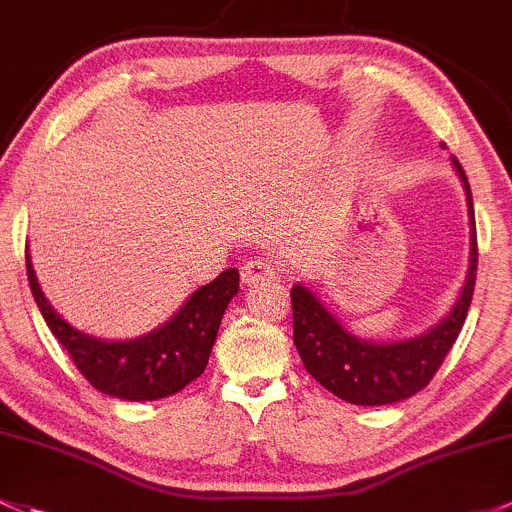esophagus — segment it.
<instances>
[{
  "instance_id": "34e87169",
  "label": "esophagus",
  "mask_w": 512,
  "mask_h": 512,
  "mask_svg": "<svg viewBox=\"0 0 512 512\" xmlns=\"http://www.w3.org/2000/svg\"><path fill=\"white\" fill-rule=\"evenodd\" d=\"M240 277L242 284H247V287L262 282H274V279H279V265L272 257H252V260H247L242 265Z\"/></svg>"
}]
</instances>
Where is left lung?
<instances>
[{
  "mask_svg": "<svg viewBox=\"0 0 512 512\" xmlns=\"http://www.w3.org/2000/svg\"><path fill=\"white\" fill-rule=\"evenodd\" d=\"M469 193L471 213V265L464 289L454 309L444 321L429 328L422 336L400 343H370L351 336L301 284L292 287V319L294 346L301 355L304 368L341 400L353 405H392L414 395L437 375L446 353L459 338L466 314H469L473 287H476L478 247L473 201L464 169L454 161Z\"/></svg>",
  "mask_w": 512,
  "mask_h": 512,
  "instance_id": "8db88e82",
  "label": "left lung"
}]
</instances>
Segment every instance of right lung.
Returning a JSON list of instances; mask_svg holds the SVG:
<instances>
[{
    "label": "right lung",
    "instance_id": "obj_1",
    "mask_svg": "<svg viewBox=\"0 0 512 512\" xmlns=\"http://www.w3.org/2000/svg\"><path fill=\"white\" fill-rule=\"evenodd\" d=\"M26 277L48 328L83 378L105 395L132 402L174 395L206 370L220 319L240 284L238 270L220 272L211 284L193 292L179 314L157 331L134 341L110 343L75 331L53 311L36 282L29 257Z\"/></svg>",
    "mask_w": 512,
    "mask_h": 512
}]
</instances>
